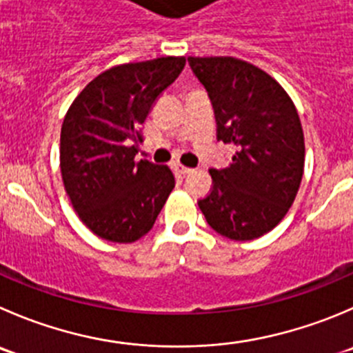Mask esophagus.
I'll return each mask as SVG.
<instances>
[{"label": "esophagus", "instance_id": "esophagus-1", "mask_svg": "<svg viewBox=\"0 0 353 353\" xmlns=\"http://www.w3.org/2000/svg\"><path fill=\"white\" fill-rule=\"evenodd\" d=\"M174 170H176L177 174H181V176H188V174L193 172V169H190V167H184L183 163H174Z\"/></svg>", "mask_w": 353, "mask_h": 353}]
</instances>
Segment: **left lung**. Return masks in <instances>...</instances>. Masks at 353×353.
Masks as SVG:
<instances>
[{
    "label": "left lung",
    "instance_id": "1",
    "mask_svg": "<svg viewBox=\"0 0 353 353\" xmlns=\"http://www.w3.org/2000/svg\"><path fill=\"white\" fill-rule=\"evenodd\" d=\"M217 122V139L236 146L225 169H210L198 200L208 225L234 241L274 229L295 201L305 163L299 112L276 79L232 57H190Z\"/></svg>",
    "mask_w": 353,
    "mask_h": 353
}]
</instances>
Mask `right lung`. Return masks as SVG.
<instances>
[{
	"label": "right lung",
	"mask_w": 353,
	"mask_h": 353,
	"mask_svg": "<svg viewBox=\"0 0 353 353\" xmlns=\"http://www.w3.org/2000/svg\"><path fill=\"white\" fill-rule=\"evenodd\" d=\"M184 65V57H160L108 68L65 115L61 181L79 219L107 241L132 243L145 236L176 186L169 167L134 157L141 124Z\"/></svg>",
	"instance_id": "right-lung-1"
}]
</instances>
